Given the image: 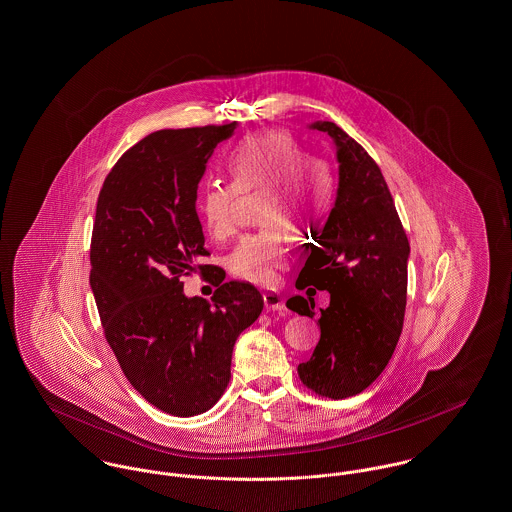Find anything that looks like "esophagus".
<instances>
[{"label":"esophagus","mask_w":512,"mask_h":512,"mask_svg":"<svg viewBox=\"0 0 512 512\" xmlns=\"http://www.w3.org/2000/svg\"><path fill=\"white\" fill-rule=\"evenodd\" d=\"M263 300H265L267 310H273V312H284L286 310L283 296L277 290H265L263 292Z\"/></svg>","instance_id":"34e87169"}]
</instances>
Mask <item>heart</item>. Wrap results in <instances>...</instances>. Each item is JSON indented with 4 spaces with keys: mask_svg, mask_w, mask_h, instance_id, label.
Here are the masks:
<instances>
[{
    "mask_svg": "<svg viewBox=\"0 0 512 512\" xmlns=\"http://www.w3.org/2000/svg\"><path fill=\"white\" fill-rule=\"evenodd\" d=\"M228 171L239 190L273 188L267 202L265 226L273 228L245 235L229 253V273L241 281L267 284L286 259L281 226L288 216L294 224L316 222L330 202V178L320 163L306 161L302 147L281 131H261L243 137L229 153ZM231 186L208 184L198 198L204 229L218 241L233 231Z\"/></svg>",
    "mask_w": 512,
    "mask_h": 512,
    "instance_id": "1",
    "label": "heart"
}]
</instances>
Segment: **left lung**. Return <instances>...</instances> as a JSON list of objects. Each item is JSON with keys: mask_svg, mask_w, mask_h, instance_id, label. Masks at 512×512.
Returning a JSON list of instances; mask_svg holds the SVG:
<instances>
[{"mask_svg": "<svg viewBox=\"0 0 512 512\" xmlns=\"http://www.w3.org/2000/svg\"><path fill=\"white\" fill-rule=\"evenodd\" d=\"M312 127L338 145L340 188L296 279L298 290L314 285L330 292V306L320 308V341L298 365V377L316 395L338 400L365 391L393 357L404 322L410 245L373 157L332 121ZM286 306L302 316L316 314L314 298L300 294Z\"/></svg>", "mask_w": 512, "mask_h": 512, "instance_id": "obj_1", "label": "left lung"}]
</instances>
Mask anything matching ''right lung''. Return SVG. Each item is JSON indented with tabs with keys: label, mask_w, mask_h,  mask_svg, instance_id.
I'll use <instances>...</instances> for the list:
<instances>
[{
	"label": "right lung",
	"mask_w": 512,
	"mask_h": 512,
	"mask_svg": "<svg viewBox=\"0 0 512 512\" xmlns=\"http://www.w3.org/2000/svg\"><path fill=\"white\" fill-rule=\"evenodd\" d=\"M233 129L226 123L143 137L106 176L96 206L90 284L106 341L133 389L182 418L224 395L235 340L263 310L249 283L222 284L212 302L182 292L184 277L212 271L202 265L210 253L196 190Z\"/></svg>",
	"instance_id": "1"
}]
</instances>
